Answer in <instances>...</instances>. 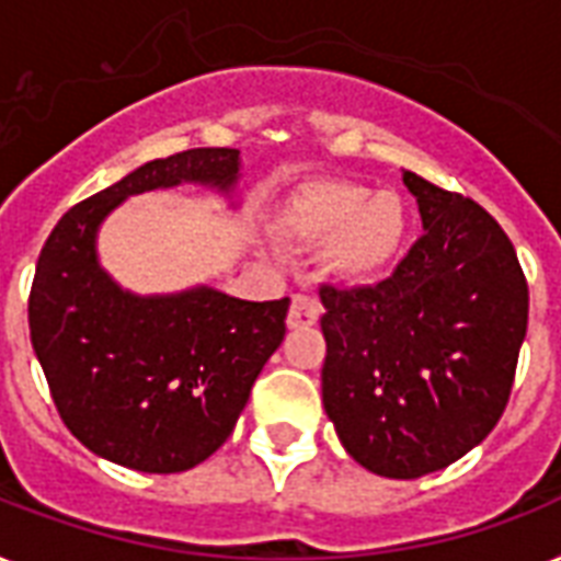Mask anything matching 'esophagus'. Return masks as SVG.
Segmentation results:
<instances>
[{"label": "esophagus", "mask_w": 561, "mask_h": 561, "mask_svg": "<svg viewBox=\"0 0 561 561\" xmlns=\"http://www.w3.org/2000/svg\"><path fill=\"white\" fill-rule=\"evenodd\" d=\"M320 317V302L308 294H294L288 311V329H308L317 323Z\"/></svg>", "instance_id": "obj_1"}]
</instances>
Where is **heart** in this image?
I'll list each match as a JSON object with an SVG mask.
<instances>
[{
  "label": "heart",
  "instance_id": "heart-1",
  "mask_svg": "<svg viewBox=\"0 0 561 561\" xmlns=\"http://www.w3.org/2000/svg\"><path fill=\"white\" fill-rule=\"evenodd\" d=\"M285 227L302 241H324L323 264L346 285H369L390 271L410 229L408 203L346 180L299 188L285 206Z\"/></svg>",
  "mask_w": 561,
  "mask_h": 561
}]
</instances>
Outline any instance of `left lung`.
<instances>
[{"label":"left lung","instance_id":"8db88e82","mask_svg":"<svg viewBox=\"0 0 561 561\" xmlns=\"http://www.w3.org/2000/svg\"><path fill=\"white\" fill-rule=\"evenodd\" d=\"M425 236L390 279L323 285V408L343 448L381 478L439 471L489 436L513 390L530 294L483 206L401 174Z\"/></svg>","mask_w":561,"mask_h":561}]
</instances>
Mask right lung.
Listing matches in <instances>:
<instances>
[{"label": "right lung", "instance_id": "1", "mask_svg": "<svg viewBox=\"0 0 561 561\" xmlns=\"http://www.w3.org/2000/svg\"><path fill=\"white\" fill-rule=\"evenodd\" d=\"M236 148L151 160L66 211L37 259L31 346L64 425L104 460L174 474L218 451L285 337L290 299L247 302L194 285L125 290L99 262V229L127 197L183 183L236 197ZM236 206V201H232Z\"/></svg>", "mask_w": 561, "mask_h": 561}]
</instances>
